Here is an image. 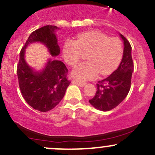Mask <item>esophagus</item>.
<instances>
[{
	"mask_svg": "<svg viewBox=\"0 0 155 155\" xmlns=\"http://www.w3.org/2000/svg\"><path fill=\"white\" fill-rule=\"evenodd\" d=\"M73 82L75 84H77L78 87H84V86H85V84L84 83H82V82H79V81H73Z\"/></svg>",
	"mask_w": 155,
	"mask_h": 155,
	"instance_id": "obj_1",
	"label": "esophagus"
}]
</instances>
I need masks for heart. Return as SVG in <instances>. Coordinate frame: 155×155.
Segmentation results:
<instances>
[{"instance_id": "b5f03b06", "label": "heart", "mask_w": 155, "mask_h": 155, "mask_svg": "<svg viewBox=\"0 0 155 155\" xmlns=\"http://www.w3.org/2000/svg\"><path fill=\"white\" fill-rule=\"evenodd\" d=\"M87 62H81L71 71V76L78 81H87L98 75H106L112 72L123 56L122 44L117 38L97 31L84 32L76 41L68 40L65 43L62 54L65 62L74 65L79 62L82 53L88 52Z\"/></svg>"}]
</instances>
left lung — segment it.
I'll use <instances>...</instances> for the list:
<instances>
[{
	"instance_id": "obj_1",
	"label": "left lung",
	"mask_w": 155,
	"mask_h": 155,
	"mask_svg": "<svg viewBox=\"0 0 155 155\" xmlns=\"http://www.w3.org/2000/svg\"><path fill=\"white\" fill-rule=\"evenodd\" d=\"M124 42V52L118 68L108 78L98 81L97 90L90 105L102 111H108L117 107L127 96L131 86L133 62L132 47L129 41L119 34Z\"/></svg>"
}]
</instances>
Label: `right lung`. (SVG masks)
I'll return each instance as SVG.
<instances>
[{
  "label": "right lung",
  "instance_id": "right-lung-1",
  "mask_svg": "<svg viewBox=\"0 0 155 155\" xmlns=\"http://www.w3.org/2000/svg\"><path fill=\"white\" fill-rule=\"evenodd\" d=\"M57 26L46 25L37 29L29 35L21 50L17 66L19 88L25 102L35 110L46 112L59 103L65 96L70 81L67 79L68 69L62 62L48 59L41 70L35 69L25 59L26 48L29 44H44L52 56H59L60 48L56 31Z\"/></svg>",
  "mask_w": 155,
  "mask_h": 155
}]
</instances>
